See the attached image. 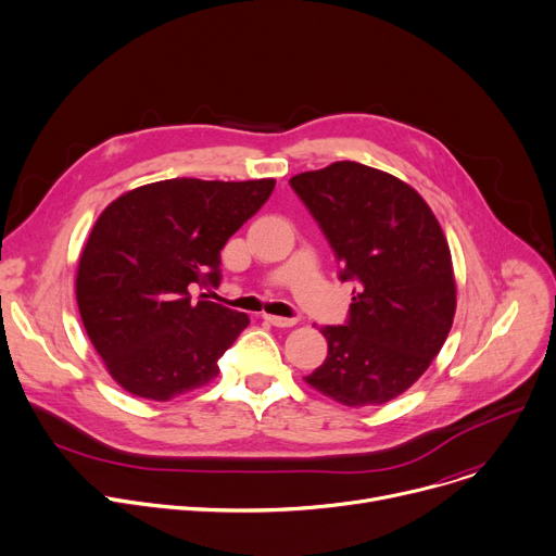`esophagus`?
Masks as SVG:
<instances>
[{"mask_svg":"<svg viewBox=\"0 0 556 556\" xmlns=\"http://www.w3.org/2000/svg\"><path fill=\"white\" fill-rule=\"evenodd\" d=\"M265 320L274 327H280V329H289V327L295 325L293 318H282V316H265Z\"/></svg>","mask_w":556,"mask_h":556,"instance_id":"esophagus-1","label":"esophagus"}]
</instances>
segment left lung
<instances>
[{"instance_id":"left-lung-1","label":"left lung","mask_w":556,"mask_h":556,"mask_svg":"<svg viewBox=\"0 0 556 556\" xmlns=\"http://www.w3.org/2000/svg\"><path fill=\"white\" fill-rule=\"evenodd\" d=\"M355 280L349 320L323 327L327 359L304 382L344 406L384 404L433 362L453 327L457 287L446 236L404 180L355 161L289 178Z\"/></svg>"}]
</instances>
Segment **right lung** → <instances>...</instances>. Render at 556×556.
Wrapping results in <instances>:
<instances>
[{"instance_id": "add662e5", "label": "right lung", "mask_w": 556, "mask_h": 556, "mask_svg": "<svg viewBox=\"0 0 556 556\" xmlns=\"http://www.w3.org/2000/svg\"><path fill=\"white\" fill-rule=\"evenodd\" d=\"M274 185V178H169L126 192L101 212L79 258L77 304L121 389L167 402L218 376V357L250 318L205 293L192 300L190 287L220 285V250Z\"/></svg>"}]
</instances>
